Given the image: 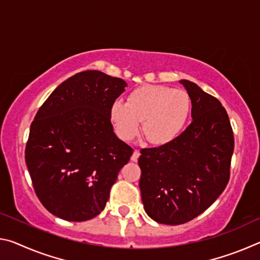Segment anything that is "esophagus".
I'll list each match as a JSON object with an SVG mask.
<instances>
[{"label": "esophagus", "instance_id": "obj_1", "mask_svg": "<svg viewBox=\"0 0 260 260\" xmlns=\"http://www.w3.org/2000/svg\"><path fill=\"white\" fill-rule=\"evenodd\" d=\"M139 157H140V151H139V150H134L133 155H132V157H131V160H133V161H138Z\"/></svg>", "mask_w": 260, "mask_h": 260}]
</instances>
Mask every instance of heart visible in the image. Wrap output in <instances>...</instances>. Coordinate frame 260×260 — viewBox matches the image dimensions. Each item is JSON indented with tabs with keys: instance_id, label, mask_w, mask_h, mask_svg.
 I'll list each match as a JSON object with an SVG mask.
<instances>
[{
	"instance_id": "1",
	"label": "heart",
	"mask_w": 260,
	"mask_h": 260,
	"mask_svg": "<svg viewBox=\"0 0 260 260\" xmlns=\"http://www.w3.org/2000/svg\"><path fill=\"white\" fill-rule=\"evenodd\" d=\"M190 113L187 91L166 86L139 87L127 103L117 100L110 108V119L117 135L129 141L139 133L140 121L146 138L153 144H166L181 133Z\"/></svg>"
}]
</instances>
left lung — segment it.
<instances>
[{
    "mask_svg": "<svg viewBox=\"0 0 260 260\" xmlns=\"http://www.w3.org/2000/svg\"><path fill=\"white\" fill-rule=\"evenodd\" d=\"M191 101V124L158 148L141 150L140 190L152 220L181 225L203 213L230 180L234 136L219 101L189 80H180Z\"/></svg>",
    "mask_w": 260,
    "mask_h": 260,
    "instance_id": "8db88e82",
    "label": "left lung"
}]
</instances>
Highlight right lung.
Wrapping results in <instances>:
<instances>
[{
  "instance_id": "right-lung-1",
  "label": "right lung",
  "mask_w": 260,
  "mask_h": 260,
  "mask_svg": "<svg viewBox=\"0 0 260 260\" xmlns=\"http://www.w3.org/2000/svg\"><path fill=\"white\" fill-rule=\"evenodd\" d=\"M120 78L85 71L52 91L30 125L25 160L43 206L68 221L100 214L133 149L117 138L110 108Z\"/></svg>"
}]
</instances>
